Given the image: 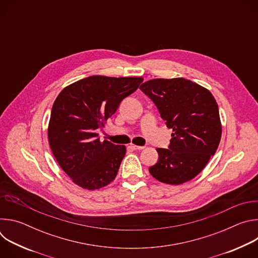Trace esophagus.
<instances>
[{
	"mask_svg": "<svg viewBox=\"0 0 258 258\" xmlns=\"http://www.w3.org/2000/svg\"><path fill=\"white\" fill-rule=\"evenodd\" d=\"M130 147H131V148L133 149V150H143L144 149V147L143 146H137V145H134V144H131L130 145Z\"/></svg>",
	"mask_w": 258,
	"mask_h": 258,
	"instance_id": "1",
	"label": "esophagus"
}]
</instances>
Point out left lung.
Masks as SVG:
<instances>
[{
	"mask_svg": "<svg viewBox=\"0 0 258 258\" xmlns=\"http://www.w3.org/2000/svg\"><path fill=\"white\" fill-rule=\"evenodd\" d=\"M140 89L172 130L169 149H156L159 159L149 168L151 175L175 186L191 180L215 154L222 138L214 97L206 88L182 78L150 80Z\"/></svg>",
	"mask_w": 258,
	"mask_h": 258,
	"instance_id": "8db88e82",
	"label": "left lung"
}]
</instances>
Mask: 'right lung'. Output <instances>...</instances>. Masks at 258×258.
Masks as SVG:
<instances>
[{"label":"right lung","mask_w":258,"mask_h":258,"mask_svg":"<svg viewBox=\"0 0 258 258\" xmlns=\"http://www.w3.org/2000/svg\"><path fill=\"white\" fill-rule=\"evenodd\" d=\"M143 78L92 76L65 87L56 98L48 125L52 153L79 187L94 191L115 177L126 148L100 141L104 127L119 103L133 94Z\"/></svg>","instance_id":"add662e5"}]
</instances>
